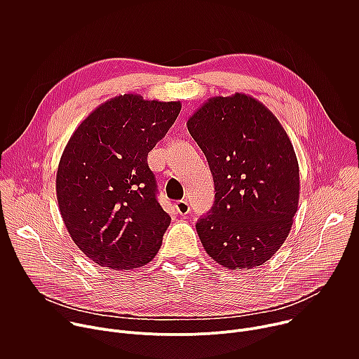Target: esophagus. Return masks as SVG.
I'll return each instance as SVG.
<instances>
[{
    "label": "esophagus",
    "instance_id": "esophagus-1",
    "mask_svg": "<svg viewBox=\"0 0 359 359\" xmlns=\"http://www.w3.org/2000/svg\"><path fill=\"white\" fill-rule=\"evenodd\" d=\"M175 208H176V212H177L180 216H186V215L190 212V206H189V203H187L186 200H179V201H176Z\"/></svg>",
    "mask_w": 359,
    "mask_h": 359
}]
</instances>
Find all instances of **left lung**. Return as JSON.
<instances>
[{
    "mask_svg": "<svg viewBox=\"0 0 359 359\" xmlns=\"http://www.w3.org/2000/svg\"><path fill=\"white\" fill-rule=\"evenodd\" d=\"M215 180V204L196 230L230 270L269 262L291 230L299 198L292 143L273 112L245 93L210 97L189 118Z\"/></svg>",
    "mask_w": 359,
    "mask_h": 359,
    "instance_id": "1",
    "label": "left lung"
}]
</instances>
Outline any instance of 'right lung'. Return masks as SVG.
Returning a JSON list of instances; mask_svg holds the SVG:
<instances>
[{"mask_svg": "<svg viewBox=\"0 0 359 359\" xmlns=\"http://www.w3.org/2000/svg\"><path fill=\"white\" fill-rule=\"evenodd\" d=\"M182 104L115 96L72 133L57 172V198L75 244L111 270L147 264L159 251L170 216L156 198L147 153L175 123Z\"/></svg>", "mask_w": 359, "mask_h": 359, "instance_id": "add662e5", "label": "right lung"}]
</instances>
